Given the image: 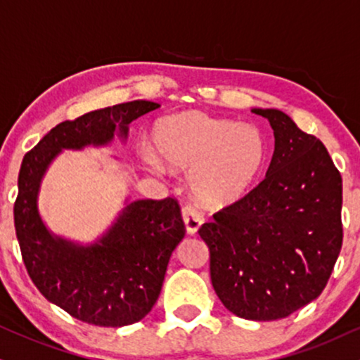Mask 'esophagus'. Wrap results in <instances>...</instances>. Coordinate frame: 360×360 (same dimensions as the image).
Returning <instances> with one entry per match:
<instances>
[{
  "instance_id": "34e87169",
  "label": "esophagus",
  "mask_w": 360,
  "mask_h": 360,
  "mask_svg": "<svg viewBox=\"0 0 360 360\" xmlns=\"http://www.w3.org/2000/svg\"><path fill=\"white\" fill-rule=\"evenodd\" d=\"M183 219H184L186 231H188V234L194 236L199 231V227L202 226L204 216H202V212L198 211L195 207L184 206L183 207Z\"/></svg>"
}]
</instances>
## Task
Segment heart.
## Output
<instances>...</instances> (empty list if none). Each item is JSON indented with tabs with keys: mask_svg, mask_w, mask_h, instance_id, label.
<instances>
[{
	"mask_svg": "<svg viewBox=\"0 0 360 360\" xmlns=\"http://www.w3.org/2000/svg\"><path fill=\"white\" fill-rule=\"evenodd\" d=\"M151 148L141 161L154 174L166 167L191 171V193L207 207H226L243 199L261 174L267 144L252 124L209 116L202 111L174 112L158 120L149 133Z\"/></svg>",
	"mask_w": 360,
	"mask_h": 360,
	"instance_id": "1",
	"label": "heart"
}]
</instances>
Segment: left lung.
<instances>
[{
	"mask_svg": "<svg viewBox=\"0 0 360 360\" xmlns=\"http://www.w3.org/2000/svg\"><path fill=\"white\" fill-rule=\"evenodd\" d=\"M274 131L266 179L199 229L227 311L288 317L324 290L342 248V177L324 144L279 109L254 108Z\"/></svg>",
	"mask_w": 360,
	"mask_h": 360,
	"instance_id": "obj_1",
	"label": "left lung"
}]
</instances>
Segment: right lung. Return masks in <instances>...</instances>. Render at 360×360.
I'll return each mask as SVG.
<instances>
[{
  "mask_svg": "<svg viewBox=\"0 0 360 360\" xmlns=\"http://www.w3.org/2000/svg\"><path fill=\"white\" fill-rule=\"evenodd\" d=\"M131 101L65 121L39 141L21 162L15 227L31 281L49 302L76 319L101 327L134 324L148 316L165 281L169 257L186 234L176 199L126 198L124 207L94 243L54 234L39 214L43 177L65 149L104 148L126 141L129 124L158 109Z\"/></svg>",
  "mask_w": 360,
  "mask_h": 360,
  "instance_id": "right-lung-1",
  "label": "right lung"
}]
</instances>
